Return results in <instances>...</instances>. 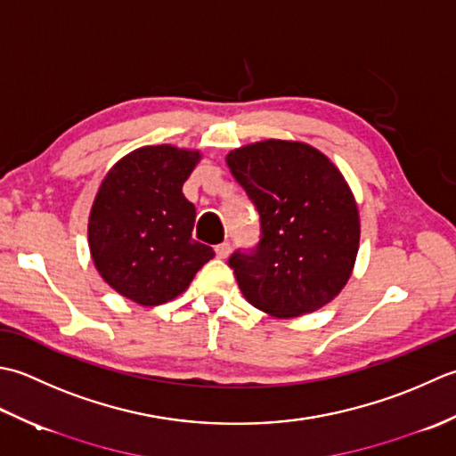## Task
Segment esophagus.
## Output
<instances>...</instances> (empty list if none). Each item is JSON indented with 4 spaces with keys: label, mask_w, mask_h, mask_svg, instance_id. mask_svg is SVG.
<instances>
[{
    "label": "esophagus",
    "mask_w": 456,
    "mask_h": 456,
    "mask_svg": "<svg viewBox=\"0 0 456 456\" xmlns=\"http://www.w3.org/2000/svg\"><path fill=\"white\" fill-rule=\"evenodd\" d=\"M230 244L228 241H222V244H218L216 248H215V252H216V256L220 257V259H226L228 256H230Z\"/></svg>",
    "instance_id": "esophagus-1"
}]
</instances>
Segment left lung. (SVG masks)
Returning a JSON list of instances; mask_svg holds the SVG:
<instances>
[{"mask_svg": "<svg viewBox=\"0 0 456 456\" xmlns=\"http://www.w3.org/2000/svg\"><path fill=\"white\" fill-rule=\"evenodd\" d=\"M259 215V241L228 265L256 309L289 319L321 309L346 285L356 262L360 218L352 191L314 147L265 139L226 157Z\"/></svg>", "mask_w": 456, "mask_h": 456, "instance_id": "1", "label": "left lung"}]
</instances>
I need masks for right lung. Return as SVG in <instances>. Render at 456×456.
<instances>
[{"label":"right lung","instance_id":"right-lung-1","mask_svg":"<svg viewBox=\"0 0 456 456\" xmlns=\"http://www.w3.org/2000/svg\"><path fill=\"white\" fill-rule=\"evenodd\" d=\"M199 161V151L150 145L119 159L102 181L88 218L90 254L104 281L127 299L143 306L171 301L215 257L192 240L197 210L183 194Z\"/></svg>","mask_w":456,"mask_h":456}]
</instances>
